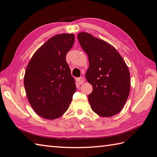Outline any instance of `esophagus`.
I'll use <instances>...</instances> for the list:
<instances>
[{"label": "esophagus", "instance_id": "1", "mask_svg": "<svg viewBox=\"0 0 157 157\" xmlns=\"http://www.w3.org/2000/svg\"><path fill=\"white\" fill-rule=\"evenodd\" d=\"M77 81H78V83L79 85H81V84H82L83 82H84L85 80H84V78H83L82 77H80V78H78L77 79Z\"/></svg>", "mask_w": 157, "mask_h": 157}]
</instances>
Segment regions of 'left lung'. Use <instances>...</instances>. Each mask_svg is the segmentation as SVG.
Here are the masks:
<instances>
[{
	"mask_svg": "<svg viewBox=\"0 0 157 157\" xmlns=\"http://www.w3.org/2000/svg\"><path fill=\"white\" fill-rule=\"evenodd\" d=\"M78 40L88 56L89 66L85 78L93 87L88 95L91 109L102 117L114 116L122 110L129 97V68L108 43L87 33H78Z\"/></svg>",
	"mask_w": 157,
	"mask_h": 157,
	"instance_id": "8db88e82",
	"label": "left lung"
}]
</instances>
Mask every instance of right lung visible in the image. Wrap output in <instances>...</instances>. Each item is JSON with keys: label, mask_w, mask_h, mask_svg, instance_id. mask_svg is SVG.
<instances>
[{"label": "right lung", "mask_w": 157, "mask_h": 157, "mask_svg": "<svg viewBox=\"0 0 157 157\" xmlns=\"http://www.w3.org/2000/svg\"><path fill=\"white\" fill-rule=\"evenodd\" d=\"M75 43L73 34L49 38L32 57L24 83L28 101L43 119H58L68 109L76 91L66 56Z\"/></svg>", "instance_id": "1"}]
</instances>
